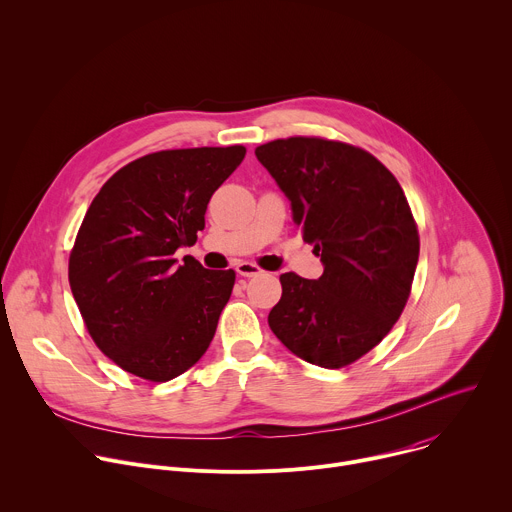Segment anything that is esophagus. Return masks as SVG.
Here are the masks:
<instances>
[{"label": "esophagus", "mask_w": 512, "mask_h": 512, "mask_svg": "<svg viewBox=\"0 0 512 512\" xmlns=\"http://www.w3.org/2000/svg\"><path fill=\"white\" fill-rule=\"evenodd\" d=\"M237 273L243 275V277H257V275L263 273V269L253 261H243V263L237 265Z\"/></svg>", "instance_id": "1"}]
</instances>
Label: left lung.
I'll use <instances>...</instances> for the list:
<instances>
[{"mask_svg": "<svg viewBox=\"0 0 512 512\" xmlns=\"http://www.w3.org/2000/svg\"><path fill=\"white\" fill-rule=\"evenodd\" d=\"M291 200L324 273H281L269 328L296 356L342 369L399 320L419 259V233L397 178L367 150L324 137H287L255 150Z\"/></svg>", "mask_w": 512, "mask_h": 512, "instance_id": "left-lung-1", "label": "left lung"}]
</instances>
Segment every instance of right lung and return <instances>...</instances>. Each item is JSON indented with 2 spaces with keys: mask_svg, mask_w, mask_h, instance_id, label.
Wrapping results in <instances>:
<instances>
[{
  "mask_svg": "<svg viewBox=\"0 0 512 512\" xmlns=\"http://www.w3.org/2000/svg\"><path fill=\"white\" fill-rule=\"evenodd\" d=\"M243 145L162 150L117 170L93 198L68 259L87 332L123 371L166 383L200 360L227 306L235 271L178 265L196 243L214 190Z\"/></svg>",
  "mask_w": 512,
  "mask_h": 512,
  "instance_id": "obj_1",
  "label": "right lung"
}]
</instances>
